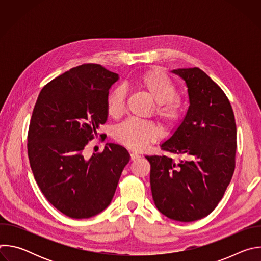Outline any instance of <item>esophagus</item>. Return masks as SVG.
I'll use <instances>...</instances> for the list:
<instances>
[{"label": "esophagus", "instance_id": "1", "mask_svg": "<svg viewBox=\"0 0 261 261\" xmlns=\"http://www.w3.org/2000/svg\"><path fill=\"white\" fill-rule=\"evenodd\" d=\"M138 158H140V156H139L137 153H131V154H130V159H131V161H135V160H137Z\"/></svg>", "mask_w": 261, "mask_h": 261}]
</instances>
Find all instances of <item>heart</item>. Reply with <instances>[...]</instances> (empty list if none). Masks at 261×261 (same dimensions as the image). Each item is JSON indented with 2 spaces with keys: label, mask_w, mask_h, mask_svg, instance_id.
<instances>
[{
  "label": "heart",
  "mask_w": 261,
  "mask_h": 261,
  "mask_svg": "<svg viewBox=\"0 0 261 261\" xmlns=\"http://www.w3.org/2000/svg\"><path fill=\"white\" fill-rule=\"evenodd\" d=\"M135 86L154 102L153 114L166 129L175 127L184 116L186 102L176 93V86L167 74L159 69L147 70L135 80ZM126 90L118 87L111 91L106 100L107 113L111 118H119L125 109ZM160 132L153 122L129 119L115 131V139L131 148L139 150L146 143L159 138Z\"/></svg>",
  "instance_id": "1"
}]
</instances>
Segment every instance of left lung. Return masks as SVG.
Masks as SVG:
<instances>
[{"mask_svg": "<svg viewBox=\"0 0 261 261\" xmlns=\"http://www.w3.org/2000/svg\"><path fill=\"white\" fill-rule=\"evenodd\" d=\"M188 87L190 106L161 150L184 156H145L151 164V189L157 208L167 218L192 222L210 215L233 175L237 126L222 89L201 69L172 70Z\"/></svg>", "mask_w": 261, "mask_h": 261, "instance_id": "1", "label": "left lung"}]
</instances>
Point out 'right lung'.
<instances>
[{
  "mask_svg": "<svg viewBox=\"0 0 261 261\" xmlns=\"http://www.w3.org/2000/svg\"><path fill=\"white\" fill-rule=\"evenodd\" d=\"M118 80L99 64H83L45 85L36 101L28 132L30 165L46 199L70 218H91L105 210L130 160L116 143L89 160L84 157L107 120L106 100Z\"/></svg>",
  "mask_w": 261,
  "mask_h": 261,
  "instance_id": "1",
  "label": "right lung"
}]
</instances>
